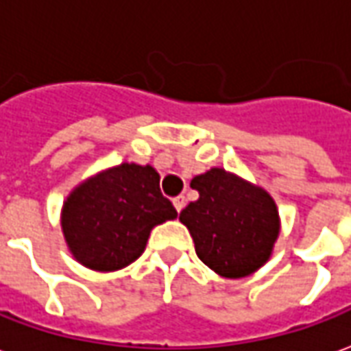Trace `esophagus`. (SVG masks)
<instances>
[{"label": "esophagus", "mask_w": 351, "mask_h": 351, "mask_svg": "<svg viewBox=\"0 0 351 351\" xmlns=\"http://www.w3.org/2000/svg\"><path fill=\"white\" fill-rule=\"evenodd\" d=\"M173 205H175V209L180 213L184 209V205H186V197L184 195H176L175 199H173Z\"/></svg>", "instance_id": "obj_1"}]
</instances>
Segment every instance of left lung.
Returning a JSON list of instances; mask_svg holds the SVG:
<instances>
[{
  "label": "left lung",
  "mask_w": 351,
  "mask_h": 351,
  "mask_svg": "<svg viewBox=\"0 0 351 351\" xmlns=\"http://www.w3.org/2000/svg\"><path fill=\"white\" fill-rule=\"evenodd\" d=\"M199 192L180 213L195 252L218 276L239 279L269 261L281 222L274 197L264 188L213 167L190 182Z\"/></svg>",
  "instance_id": "obj_1"
}]
</instances>
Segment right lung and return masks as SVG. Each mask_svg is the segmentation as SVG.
I'll return each mask as SVG.
<instances>
[{"mask_svg":"<svg viewBox=\"0 0 351 351\" xmlns=\"http://www.w3.org/2000/svg\"><path fill=\"white\" fill-rule=\"evenodd\" d=\"M173 218L176 210L159 192L158 171L125 161L68 193L60 226L68 251L82 266L116 271L141 256L154 228Z\"/></svg>","mask_w":351,"mask_h":351,"instance_id":"right-lung-1","label":"right lung"}]
</instances>
